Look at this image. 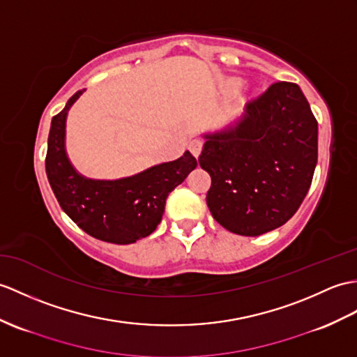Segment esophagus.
I'll use <instances>...</instances> for the list:
<instances>
[{
  "label": "esophagus",
  "instance_id": "esophagus-1",
  "mask_svg": "<svg viewBox=\"0 0 357 357\" xmlns=\"http://www.w3.org/2000/svg\"><path fill=\"white\" fill-rule=\"evenodd\" d=\"M202 147H204V143L201 139H192L190 141V144H188V149H190V152L193 153V156H197L201 155V152H202Z\"/></svg>",
  "mask_w": 357,
  "mask_h": 357
}]
</instances>
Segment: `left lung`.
Wrapping results in <instances>:
<instances>
[{
	"mask_svg": "<svg viewBox=\"0 0 357 357\" xmlns=\"http://www.w3.org/2000/svg\"><path fill=\"white\" fill-rule=\"evenodd\" d=\"M204 138L199 164L211 176L206 205L223 228L260 236L300 208L318 161V121L296 84L271 85L234 126Z\"/></svg>",
	"mask_w": 357,
	"mask_h": 357,
	"instance_id": "8db88e82",
	"label": "left lung"
}]
</instances>
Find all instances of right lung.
<instances>
[{
	"label": "right lung",
	"instance_id": "1",
	"mask_svg": "<svg viewBox=\"0 0 357 357\" xmlns=\"http://www.w3.org/2000/svg\"><path fill=\"white\" fill-rule=\"evenodd\" d=\"M84 91H77L52 120L47 178L61 208L86 234L109 243H134L156 229L165 199L196 169L197 161L187 151L175 161L153 165L129 178L98 181L79 175L65 152V121Z\"/></svg>",
	"mask_w": 357,
	"mask_h": 357
}]
</instances>
